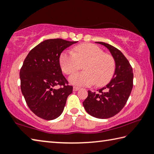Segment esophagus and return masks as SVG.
<instances>
[{
  "instance_id": "1",
  "label": "esophagus",
  "mask_w": 154,
  "mask_h": 154,
  "mask_svg": "<svg viewBox=\"0 0 154 154\" xmlns=\"http://www.w3.org/2000/svg\"><path fill=\"white\" fill-rule=\"evenodd\" d=\"M79 90V88L78 87H73V91H75V92H76V91Z\"/></svg>"
}]
</instances>
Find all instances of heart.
Wrapping results in <instances>:
<instances>
[{
    "instance_id": "b5f03b06",
    "label": "heart",
    "mask_w": 154,
    "mask_h": 154,
    "mask_svg": "<svg viewBox=\"0 0 154 154\" xmlns=\"http://www.w3.org/2000/svg\"><path fill=\"white\" fill-rule=\"evenodd\" d=\"M83 65L85 71L72 75L69 82L79 86H89L95 83L103 86L111 79L114 74L115 60L103 49L93 44L84 43L75 47L74 52L66 51L60 56V64L64 73L71 75Z\"/></svg>"
}]
</instances>
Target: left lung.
Segmentation results:
<instances>
[{"instance_id":"8db88e82","label":"left lung","mask_w":154,"mask_h":154,"mask_svg":"<svg viewBox=\"0 0 154 154\" xmlns=\"http://www.w3.org/2000/svg\"><path fill=\"white\" fill-rule=\"evenodd\" d=\"M109 49L116 63L112 79L99 93L88 90V96L83 102L87 113L98 119H107L116 116L126 105L133 86V72L129 62L115 47L104 42H95Z\"/></svg>"}]
</instances>
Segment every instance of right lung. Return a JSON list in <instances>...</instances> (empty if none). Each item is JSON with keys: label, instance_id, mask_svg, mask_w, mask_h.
Returning <instances> with one entry per match:
<instances>
[{"label": "right lung", "instance_id": "1", "mask_svg": "<svg viewBox=\"0 0 154 154\" xmlns=\"http://www.w3.org/2000/svg\"><path fill=\"white\" fill-rule=\"evenodd\" d=\"M77 41L48 39L35 47L24 60L20 72L21 90L30 109L45 120H53L64 111L66 99L72 92L60 65L65 49ZM62 87L56 89L55 87Z\"/></svg>", "mask_w": 154, "mask_h": 154}]
</instances>
